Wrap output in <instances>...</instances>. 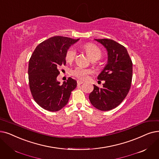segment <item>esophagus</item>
Returning a JSON list of instances; mask_svg holds the SVG:
<instances>
[{
  "mask_svg": "<svg viewBox=\"0 0 159 159\" xmlns=\"http://www.w3.org/2000/svg\"><path fill=\"white\" fill-rule=\"evenodd\" d=\"M82 83H84L83 81H82V80H77V84H78V85H80V84H82Z\"/></svg>",
  "mask_w": 159,
  "mask_h": 159,
  "instance_id": "34e87169",
  "label": "esophagus"
}]
</instances>
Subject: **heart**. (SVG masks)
Segmentation results:
<instances>
[{"instance_id":"b5f03b06","label":"heart","mask_w":159,"mask_h":159,"mask_svg":"<svg viewBox=\"0 0 159 159\" xmlns=\"http://www.w3.org/2000/svg\"><path fill=\"white\" fill-rule=\"evenodd\" d=\"M86 51L92 60L98 59L99 60L101 57V51L99 48L93 44H86L85 45ZM76 56V50L75 48L71 47L66 53V58L68 61H71L74 60ZM91 73V71L88 69L84 68L81 66L75 67L71 71V74L75 77L80 79H86L88 77V75Z\"/></svg>"}]
</instances>
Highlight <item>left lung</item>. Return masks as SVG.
Wrapping results in <instances>:
<instances>
[{
    "instance_id": "obj_1",
    "label": "left lung",
    "mask_w": 159,
    "mask_h": 159,
    "mask_svg": "<svg viewBox=\"0 0 159 159\" xmlns=\"http://www.w3.org/2000/svg\"><path fill=\"white\" fill-rule=\"evenodd\" d=\"M107 52L108 60L98 79L105 80L102 88L93 84L89 95L91 104L97 109L107 111L118 107L126 98L133 77V63L126 48L109 39H95Z\"/></svg>"
}]
</instances>
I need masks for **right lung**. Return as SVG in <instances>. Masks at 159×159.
Wrapping results in <instances>:
<instances>
[{"instance_id":"right-lung-1","label":"right lung","mask_w":159,"mask_h":159,"mask_svg":"<svg viewBox=\"0 0 159 159\" xmlns=\"http://www.w3.org/2000/svg\"><path fill=\"white\" fill-rule=\"evenodd\" d=\"M79 40L54 36L39 44L32 54L28 70L30 89L34 101L47 110L56 112L64 108L77 87L72 78L60 84L57 77L66 65L67 51Z\"/></svg>"}]
</instances>
